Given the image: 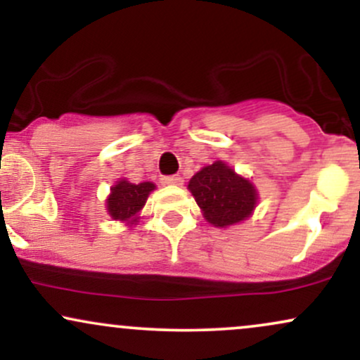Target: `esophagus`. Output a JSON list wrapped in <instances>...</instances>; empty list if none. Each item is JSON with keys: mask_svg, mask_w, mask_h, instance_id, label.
Returning a JSON list of instances; mask_svg holds the SVG:
<instances>
[{"mask_svg": "<svg viewBox=\"0 0 360 360\" xmlns=\"http://www.w3.org/2000/svg\"><path fill=\"white\" fill-rule=\"evenodd\" d=\"M164 184H171V186H181L183 184V177L179 176H166L162 177Z\"/></svg>", "mask_w": 360, "mask_h": 360, "instance_id": "esophagus-1", "label": "esophagus"}]
</instances>
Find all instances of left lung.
Wrapping results in <instances>:
<instances>
[{
	"mask_svg": "<svg viewBox=\"0 0 360 360\" xmlns=\"http://www.w3.org/2000/svg\"><path fill=\"white\" fill-rule=\"evenodd\" d=\"M188 188L206 220L214 226H229L245 220L257 203L254 186L220 160L196 172Z\"/></svg>",
	"mask_w": 360,
	"mask_h": 360,
	"instance_id": "left-lung-1",
	"label": "left lung"
}]
</instances>
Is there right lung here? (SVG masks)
<instances>
[{
    "instance_id": "right-lung-1",
    "label": "right lung",
    "mask_w": 360,
    "mask_h": 360,
    "mask_svg": "<svg viewBox=\"0 0 360 360\" xmlns=\"http://www.w3.org/2000/svg\"><path fill=\"white\" fill-rule=\"evenodd\" d=\"M155 186L152 183H128L127 179L118 181L111 188V194L106 201L108 205V213L113 220L127 221L135 218L140 210L146 205L147 196L150 194Z\"/></svg>"
}]
</instances>
